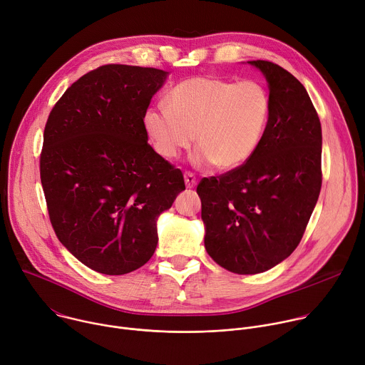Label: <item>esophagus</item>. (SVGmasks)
Returning a JSON list of instances; mask_svg holds the SVG:
<instances>
[{"instance_id": "1", "label": "esophagus", "mask_w": 365, "mask_h": 365, "mask_svg": "<svg viewBox=\"0 0 365 365\" xmlns=\"http://www.w3.org/2000/svg\"><path fill=\"white\" fill-rule=\"evenodd\" d=\"M196 176L192 173V172H185V183H186V187L192 189L196 186Z\"/></svg>"}]
</instances>
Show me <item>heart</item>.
<instances>
[{
    "instance_id": "b5f03b06",
    "label": "heart",
    "mask_w": 365,
    "mask_h": 365,
    "mask_svg": "<svg viewBox=\"0 0 365 365\" xmlns=\"http://www.w3.org/2000/svg\"><path fill=\"white\" fill-rule=\"evenodd\" d=\"M166 103L144 114V128L154 150L176 159L196 135L195 162L232 170L247 163L262 141L270 102L266 89L252 81L232 82L197 76L178 83Z\"/></svg>"
}]
</instances>
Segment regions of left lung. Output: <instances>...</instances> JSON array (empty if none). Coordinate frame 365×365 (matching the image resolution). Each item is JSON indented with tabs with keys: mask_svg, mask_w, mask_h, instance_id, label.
<instances>
[{
	"mask_svg": "<svg viewBox=\"0 0 365 365\" xmlns=\"http://www.w3.org/2000/svg\"><path fill=\"white\" fill-rule=\"evenodd\" d=\"M269 83V120L252 158L203 178L205 248L237 274L282 263L299 245L322 186V128L304 86L282 66L251 61Z\"/></svg>",
	"mask_w": 365,
	"mask_h": 365,
	"instance_id": "left-lung-1",
	"label": "left lung"
}]
</instances>
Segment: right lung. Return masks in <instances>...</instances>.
I'll list each match as a JSON object with an SVG mask.
<instances>
[{"label":"right lung","mask_w":365,"mask_h":365,"mask_svg":"<svg viewBox=\"0 0 365 365\" xmlns=\"http://www.w3.org/2000/svg\"><path fill=\"white\" fill-rule=\"evenodd\" d=\"M169 72L106 65L72 83L43 134L40 179L59 241L86 267L121 276L158 247V218L183 175L147 143L144 114Z\"/></svg>","instance_id":"obj_1"}]
</instances>
